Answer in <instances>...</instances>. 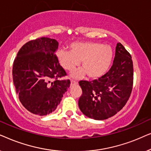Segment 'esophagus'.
Listing matches in <instances>:
<instances>
[{
    "label": "esophagus",
    "instance_id": "obj_1",
    "mask_svg": "<svg viewBox=\"0 0 151 151\" xmlns=\"http://www.w3.org/2000/svg\"><path fill=\"white\" fill-rule=\"evenodd\" d=\"M76 84H78V82L77 81H75V80H71V86L76 85Z\"/></svg>",
    "mask_w": 151,
    "mask_h": 151
}]
</instances>
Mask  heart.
<instances>
[{
  "instance_id": "obj_1",
  "label": "heart",
  "mask_w": 151,
  "mask_h": 151,
  "mask_svg": "<svg viewBox=\"0 0 151 151\" xmlns=\"http://www.w3.org/2000/svg\"><path fill=\"white\" fill-rule=\"evenodd\" d=\"M70 51L64 49L56 52L60 65L64 69L71 71L80 65L82 60V69L76 70L72 76L80 78L87 74L92 79L104 75L110 67L113 59L111 46L94 42H73L69 45Z\"/></svg>"
}]
</instances>
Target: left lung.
I'll use <instances>...</instances> for the list:
<instances>
[{"label": "left lung", "mask_w": 151, "mask_h": 151, "mask_svg": "<svg viewBox=\"0 0 151 151\" xmlns=\"http://www.w3.org/2000/svg\"><path fill=\"white\" fill-rule=\"evenodd\" d=\"M133 83L132 58L120 42L115 48L113 65L106 74L88 82H79L82 94L78 106L84 115L96 120L108 119L129 100Z\"/></svg>", "instance_id": "left-lung-1"}]
</instances>
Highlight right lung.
Masks as SVG:
<instances>
[{"label": "right lung", "mask_w": 151, "mask_h": 151, "mask_svg": "<svg viewBox=\"0 0 151 151\" xmlns=\"http://www.w3.org/2000/svg\"><path fill=\"white\" fill-rule=\"evenodd\" d=\"M58 42L47 37L30 40L14 60L12 76L20 102L33 114L47 115L56 109L70 86V80L60 65L55 51Z\"/></svg>", "instance_id": "obj_1"}]
</instances>
